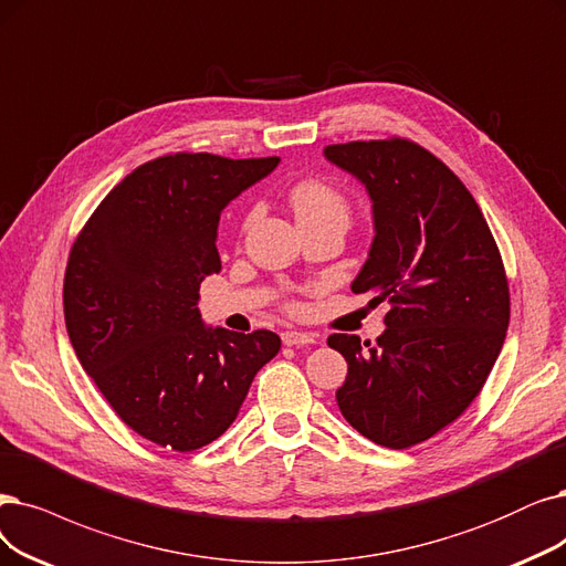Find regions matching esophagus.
<instances>
[{
    "label": "esophagus",
    "mask_w": 566,
    "mask_h": 566,
    "mask_svg": "<svg viewBox=\"0 0 566 566\" xmlns=\"http://www.w3.org/2000/svg\"><path fill=\"white\" fill-rule=\"evenodd\" d=\"M313 342H315V338L311 334H306V332H285L283 334V344L285 346H308Z\"/></svg>",
    "instance_id": "esophagus-1"
}]
</instances>
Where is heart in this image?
<instances>
[{"mask_svg":"<svg viewBox=\"0 0 566 566\" xmlns=\"http://www.w3.org/2000/svg\"><path fill=\"white\" fill-rule=\"evenodd\" d=\"M290 209L295 213L300 228H311V224H325L334 222L346 228L350 220V205L342 190H336L327 180L321 178H304L297 180L287 192ZM258 211L251 209L243 220L241 230H248L255 222Z\"/></svg>","mask_w":566,"mask_h":566,"instance_id":"heart-1","label":"heart"}]
</instances>
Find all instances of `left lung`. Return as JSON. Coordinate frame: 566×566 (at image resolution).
<instances>
[{"label": "left lung", "instance_id": "1", "mask_svg": "<svg viewBox=\"0 0 566 566\" xmlns=\"http://www.w3.org/2000/svg\"><path fill=\"white\" fill-rule=\"evenodd\" d=\"M325 157L367 188L374 241L353 292L388 302L376 346L332 334L348 361L344 418L386 448H411L458 420L504 346L511 300L500 248L476 199L409 139L350 142Z\"/></svg>", "mask_w": 566, "mask_h": 566}]
</instances>
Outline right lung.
Returning <instances> with one entry per match:
<instances>
[{"instance_id": "right-lung-1", "label": "right lung", "mask_w": 566, "mask_h": 566, "mask_svg": "<svg viewBox=\"0 0 566 566\" xmlns=\"http://www.w3.org/2000/svg\"><path fill=\"white\" fill-rule=\"evenodd\" d=\"M281 157H157L85 222L64 274V323L85 374L144 439L190 453L228 429L279 334L207 327L199 283L220 271L222 209Z\"/></svg>"}]
</instances>
